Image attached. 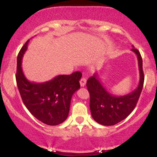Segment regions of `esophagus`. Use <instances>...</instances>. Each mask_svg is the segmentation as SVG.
<instances>
[{
	"label": "esophagus",
	"mask_w": 157,
	"mask_h": 157,
	"mask_svg": "<svg viewBox=\"0 0 157 157\" xmlns=\"http://www.w3.org/2000/svg\"><path fill=\"white\" fill-rule=\"evenodd\" d=\"M80 86H82V87H84L86 84V79L85 78V77H82L80 81Z\"/></svg>",
	"instance_id": "34e87169"
}]
</instances>
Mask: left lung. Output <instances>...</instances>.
<instances>
[{
	"label": "left lung",
	"instance_id": "left-lung-1",
	"mask_svg": "<svg viewBox=\"0 0 157 157\" xmlns=\"http://www.w3.org/2000/svg\"><path fill=\"white\" fill-rule=\"evenodd\" d=\"M131 51L137 56L140 82L136 89L123 96H115L103 87L97 74L87 80L90 94V109L94 120L102 125H113L128 116L136 107L144 83L142 59L140 52L132 46Z\"/></svg>",
	"mask_w": 157,
	"mask_h": 157
}]
</instances>
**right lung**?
<instances>
[{
  "mask_svg": "<svg viewBox=\"0 0 157 157\" xmlns=\"http://www.w3.org/2000/svg\"><path fill=\"white\" fill-rule=\"evenodd\" d=\"M29 41L17 55L16 82L20 94L27 109L35 118L46 125H59L68 117L71 97L80 88L82 74L76 71L70 75H58L41 83L30 82L21 67Z\"/></svg>",
  "mask_w": 157,
  "mask_h": 157,
  "instance_id": "add662e5",
  "label": "right lung"
}]
</instances>
